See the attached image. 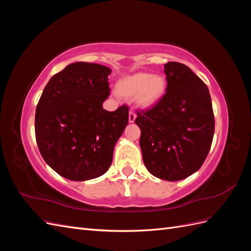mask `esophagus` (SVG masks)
<instances>
[{"mask_svg":"<svg viewBox=\"0 0 251 251\" xmlns=\"http://www.w3.org/2000/svg\"><path fill=\"white\" fill-rule=\"evenodd\" d=\"M135 119H136V113L133 110H130V112H128V121H130V123H134Z\"/></svg>","mask_w":251,"mask_h":251,"instance_id":"1","label":"esophagus"}]
</instances>
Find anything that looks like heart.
<instances>
[{
	"instance_id": "1",
	"label": "heart",
	"mask_w": 251,
	"mask_h": 251,
	"mask_svg": "<svg viewBox=\"0 0 251 251\" xmlns=\"http://www.w3.org/2000/svg\"><path fill=\"white\" fill-rule=\"evenodd\" d=\"M166 80L161 75L136 73L119 83V92L125 96L139 94V102L149 107L157 102L165 92Z\"/></svg>"
}]
</instances>
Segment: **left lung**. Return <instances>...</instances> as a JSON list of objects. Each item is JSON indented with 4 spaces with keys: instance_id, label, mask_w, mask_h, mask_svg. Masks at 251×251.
Here are the masks:
<instances>
[{
    "instance_id": "obj_1",
    "label": "left lung",
    "mask_w": 251,
    "mask_h": 251,
    "mask_svg": "<svg viewBox=\"0 0 251 251\" xmlns=\"http://www.w3.org/2000/svg\"><path fill=\"white\" fill-rule=\"evenodd\" d=\"M166 92L153 107L137 110L144 165L153 176L184 179L207 157L215 133V116L207 86L183 64L164 65Z\"/></svg>"
}]
</instances>
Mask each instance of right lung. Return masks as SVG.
Returning a JSON list of instances; mask_svg holds the SVG:
<instances>
[{"label": "right lung", "instance_id": "add662e5", "mask_svg": "<svg viewBox=\"0 0 251 251\" xmlns=\"http://www.w3.org/2000/svg\"><path fill=\"white\" fill-rule=\"evenodd\" d=\"M111 70L74 63L53 75L35 110V138L44 160L60 176L85 181L110 168L114 147L128 123V107L109 112Z\"/></svg>", "mask_w": 251, "mask_h": 251}]
</instances>
